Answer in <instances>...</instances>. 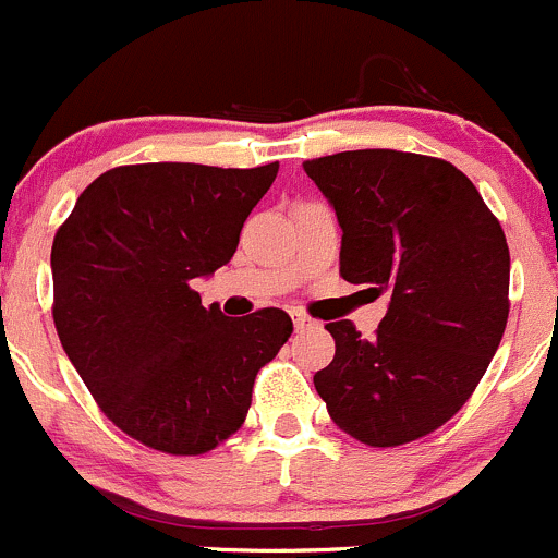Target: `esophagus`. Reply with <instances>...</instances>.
I'll return each mask as SVG.
<instances>
[{"mask_svg": "<svg viewBox=\"0 0 558 558\" xmlns=\"http://www.w3.org/2000/svg\"><path fill=\"white\" fill-rule=\"evenodd\" d=\"M292 323H295V330H308L317 325V319H312L308 314H303V312H292Z\"/></svg>", "mask_w": 558, "mask_h": 558, "instance_id": "1", "label": "esophagus"}]
</instances>
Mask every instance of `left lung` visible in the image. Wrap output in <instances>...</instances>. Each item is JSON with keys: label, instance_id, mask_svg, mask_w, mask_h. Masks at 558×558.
Returning <instances> with one entry per match:
<instances>
[{"label": "left lung", "instance_id": "obj_1", "mask_svg": "<svg viewBox=\"0 0 558 558\" xmlns=\"http://www.w3.org/2000/svg\"><path fill=\"white\" fill-rule=\"evenodd\" d=\"M303 170L339 219L341 277L390 295L372 341L350 319L325 325L336 355L314 388L357 442H415L466 404L499 347L510 314L505 230L445 159L361 148Z\"/></svg>", "mask_w": 558, "mask_h": 558}]
</instances>
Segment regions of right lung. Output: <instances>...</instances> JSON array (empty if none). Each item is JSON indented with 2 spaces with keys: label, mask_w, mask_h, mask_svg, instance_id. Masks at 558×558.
I'll return each instance as SVG.
<instances>
[{
  "label": "right lung",
  "mask_w": 558,
  "mask_h": 558,
  "mask_svg": "<svg viewBox=\"0 0 558 558\" xmlns=\"http://www.w3.org/2000/svg\"><path fill=\"white\" fill-rule=\"evenodd\" d=\"M279 173L192 162L121 165L94 179L51 250L53 325L99 410L126 437L201 456L246 421L255 377L290 314L225 317L192 281L230 263Z\"/></svg>",
  "instance_id": "right-lung-1"
}]
</instances>
